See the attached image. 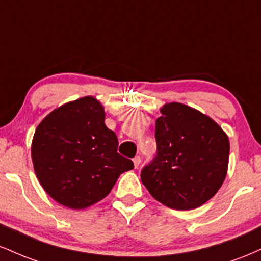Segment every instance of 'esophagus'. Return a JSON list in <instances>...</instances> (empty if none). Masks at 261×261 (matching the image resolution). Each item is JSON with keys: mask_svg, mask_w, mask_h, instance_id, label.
I'll return each mask as SVG.
<instances>
[{"mask_svg": "<svg viewBox=\"0 0 261 261\" xmlns=\"http://www.w3.org/2000/svg\"><path fill=\"white\" fill-rule=\"evenodd\" d=\"M141 164V158L137 155V157L134 158V166L135 168H139V166Z\"/></svg>", "mask_w": 261, "mask_h": 261, "instance_id": "obj_1", "label": "esophagus"}]
</instances>
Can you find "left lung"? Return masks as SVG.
Here are the masks:
<instances>
[{
    "label": "left lung",
    "instance_id": "obj_1",
    "mask_svg": "<svg viewBox=\"0 0 261 261\" xmlns=\"http://www.w3.org/2000/svg\"><path fill=\"white\" fill-rule=\"evenodd\" d=\"M155 120L157 155L141 172L167 207L193 210L214 197L228 169L229 140L216 121L181 103H167Z\"/></svg>",
    "mask_w": 261,
    "mask_h": 261
}]
</instances>
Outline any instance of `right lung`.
Listing matches in <instances>:
<instances>
[{
    "label": "right lung",
    "mask_w": 261,
    "mask_h": 261,
    "mask_svg": "<svg viewBox=\"0 0 261 261\" xmlns=\"http://www.w3.org/2000/svg\"><path fill=\"white\" fill-rule=\"evenodd\" d=\"M104 120L100 101L88 95L56 108L38 125L32 141L34 172L60 205L89 207L134 168L133 161L118 153V137Z\"/></svg>",
    "instance_id": "right-lung-1"
}]
</instances>
